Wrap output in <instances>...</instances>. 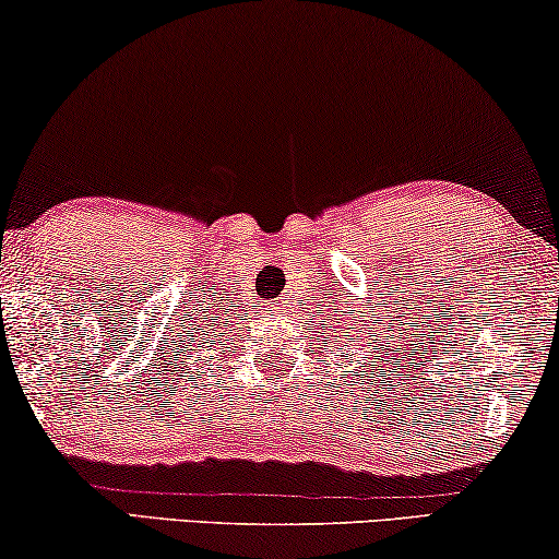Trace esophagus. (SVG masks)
I'll list each match as a JSON object with an SVG mask.
<instances>
[{
    "label": "esophagus",
    "mask_w": 559,
    "mask_h": 559,
    "mask_svg": "<svg viewBox=\"0 0 559 559\" xmlns=\"http://www.w3.org/2000/svg\"><path fill=\"white\" fill-rule=\"evenodd\" d=\"M269 313H273V317L278 319V317H281V306H278V304H271V306H269Z\"/></svg>",
    "instance_id": "1"
}]
</instances>
